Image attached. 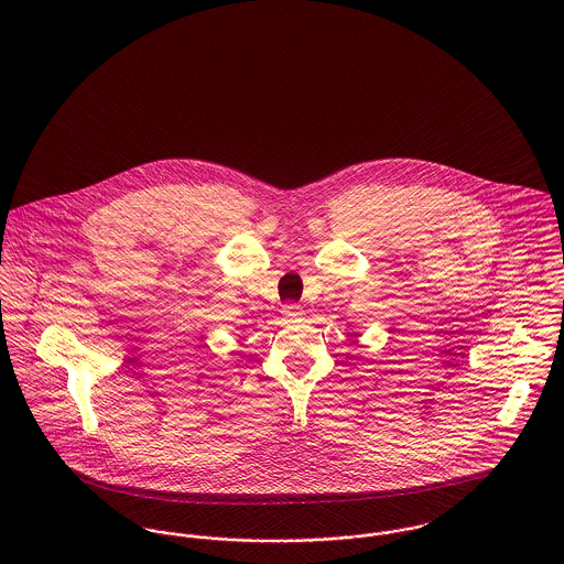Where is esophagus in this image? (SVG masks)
<instances>
[{
  "instance_id": "esophagus-1",
  "label": "esophagus",
  "mask_w": 564,
  "mask_h": 564,
  "mask_svg": "<svg viewBox=\"0 0 564 564\" xmlns=\"http://www.w3.org/2000/svg\"><path fill=\"white\" fill-rule=\"evenodd\" d=\"M282 315H284L286 322H297L304 313H302V308H300L297 304H286V306L282 308Z\"/></svg>"
}]
</instances>
